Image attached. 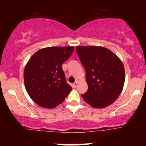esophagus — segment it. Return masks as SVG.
I'll list each match as a JSON object with an SVG mask.
<instances>
[{"label":"esophagus","mask_w":146,"mask_h":146,"mask_svg":"<svg viewBox=\"0 0 146 146\" xmlns=\"http://www.w3.org/2000/svg\"><path fill=\"white\" fill-rule=\"evenodd\" d=\"M78 82H75L73 84V88H76V87L78 86Z\"/></svg>","instance_id":"1"}]
</instances>
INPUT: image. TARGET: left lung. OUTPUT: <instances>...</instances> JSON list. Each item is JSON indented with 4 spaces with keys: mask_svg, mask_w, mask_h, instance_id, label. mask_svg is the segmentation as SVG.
Instances as JSON below:
<instances>
[{
    "mask_svg": "<svg viewBox=\"0 0 146 146\" xmlns=\"http://www.w3.org/2000/svg\"><path fill=\"white\" fill-rule=\"evenodd\" d=\"M76 51L86 71L88 90L82 97L96 108L113 104L123 89L125 70L121 60L103 46H78Z\"/></svg>",
    "mask_w": 146,
    "mask_h": 146,
    "instance_id": "1",
    "label": "left lung"
}]
</instances>
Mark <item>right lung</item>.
<instances>
[{
    "label": "right lung",
    "instance_id": "1",
    "mask_svg": "<svg viewBox=\"0 0 146 146\" xmlns=\"http://www.w3.org/2000/svg\"><path fill=\"white\" fill-rule=\"evenodd\" d=\"M74 46H52L40 49L25 66L24 83L27 92L40 106L53 108L62 103L72 88L66 83L62 65Z\"/></svg>",
    "mask_w": 146,
    "mask_h": 146
}]
</instances>
